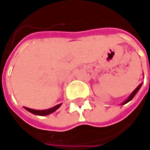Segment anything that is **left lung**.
<instances>
[{"instance_id": "1", "label": "left lung", "mask_w": 150, "mask_h": 150, "mask_svg": "<svg viewBox=\"0 0 150 150\" xmlns=\"http://www.w3.org/2000/svg\"><path fill=\"white\" fill-rule=\"evenodd\" d=\"M142 85H143V83L139 84V85H138V87H137V88L135 89V90H134V91H133V92H132V93H130V95H129V97H128V98L126 99V100H125V101L122 103L121 105H125V104H126V103H128L129 101H130V100H132V99H133V98L135 97V95H136V94H137V92L139 91V89L141 88Z\"/></svg>"}]
</instances>
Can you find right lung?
Listing matches in <instances>:
<instances>
[{
    "instance_id": "1",
    "label": "right lung",
    "mask_w": 150,
    "mask_h": 150,
    "mask_svg": "<svg viewBox=\"0 0 150 150\" xmlns=\"http://www.w3.org/2000/svg\"><path fill=\"white\" fill-rule=\"evenodd\" d=\"M62 104H59V105H55L54 107L52 108H50V109H46V110H34V109H30V108H27V107H25V110H27L28 112H30L31 113L33 114H35V115H38V116H47L50 113H53L55 111H57L60 106H61Z\"/></svg>"
}]
</instances>
